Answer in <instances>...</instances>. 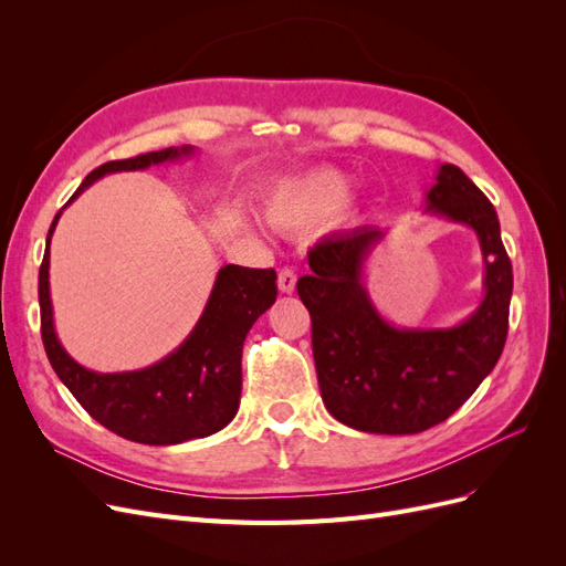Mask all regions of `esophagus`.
<instances>
[{
	"instance_id": "obj_1",
	"label": "esophagus",
	"mask_w": 566,
	"mask_h": 566,
	"mask_svg": "<svg viewBox=\"0 0 566 566\" xmlns=\"http://www.w3.org/2000/svg\"><path fill=\"white\" fill-rule=\"evenodd\" d=\"M295 285H297L295 271H293V269H283V271L279 273V290H281V293L290 295V293H293V290H295Z\"/></svg>"
}]
</instances>
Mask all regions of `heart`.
<instances>
[{
  "mask_svg": "<svg viewBox=\"0 0 566 566\" xmlns=\"http://www.w3.org/2000/svg\"><path fill=\"white\" fill-rule=\"evenodd\" d=\"M352 191L354 179L331 167L287 177L269 193L266 219L283 231H310L339 214Z\"/></svg>",
  "mask_w": 566,
  "mask_h": 566,
  "instance_id": "1",
  "label": "heart"
}]
</instances>
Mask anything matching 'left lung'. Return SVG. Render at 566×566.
<instances>
[{"mask_svg": "<svg viewBox=\"0 0 566 566\" xmlns=\"http://www.w3.org/2000/svg\"><path fill=\"white\" fill-rule=\"evenodd\" d=\"M424 210L470 227L484 256V300L453 328H397L364 285L385 229L328 235L297 281L312 314L321 399L342 424L370 434H416L453 416L499 364L507 337L512 264L489 198L455 165H441Z\"/></svg>", "mask_w": 566, "mask_h": 566, "instance_id": "8db88e82", "label": "left lung"}]
</instances>
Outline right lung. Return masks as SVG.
<instances>
[{
    "instance_id": "add662e5",
    "label": "right lung",
    "mask_w": 566,
    "mask_h": 566,
    "mask_svg": "<svg viewBox=\"0 0 566 566\" xmlns=\"http://www.w3.org/2000/svg\"><path fill=\"white\" fill-rule=\"evenodd\" d=\"M193 153V146H172L101 165L80 184L63 210L101 177L175 163L191 158ZM61 212L51 221L40 266L42 342L49 364L61 382L96 422L136 443L172 447L224 430L241 406L243 342L252 323L279 295L276 271L238 264L221 266L196 328L172 354L142 370L96 373L80 366L63 349L54 328V306L49 293V243Z\"/></svg>"
}]
</instances>
